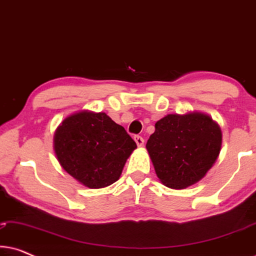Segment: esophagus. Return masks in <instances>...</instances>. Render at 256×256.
Returning a JSON list of instances; mask_svg holds the SVG:
<instances>
[{
    "mask_svg": "<svg viewBox=\"0 0 256 256\" xmlns=\"http://www.w3.org/2000/svg\"><path fill=\"white\" fill-rule=\"evenodd\" d=\"M134 140H135L136 144H138V146H143V143H144V140H143L142 136H140V135H135V136H134Z\"/></svg>",
    "mask_w": 256,
    "mask_h": 256,
    "instance_id": "34e87169",
    "label": "esophagus"
}]
</instances>
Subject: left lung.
I'll use <instances>...</instances> for the list:
<instances>
[{"label":"left lung","instance_id":"8db88e82","mask_svg":"<svg viewBox=\"0 0 256 256\" xmlns=\"http://www.w3.org/2000/svg\"><path fill=\"white\" fill-rule=\"evenodd\" d=\"M222 130L208 115L169 114L155 124L146 142L157 177L171 188H185L202 180L218 158Z\"/></svg>","mask_w":256,"mask_h":256}]
</instances>
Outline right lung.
I'll use <instances>...</instances> for the list:
<instances>
[{"label":"right lung","mask_w":256,"mask_h":256,"mask_svg":"<svg viewBox=\"0 0 256 256\" xmlns=\"http://www.w3.org/2000/svg\"><path fill=\"white\" fill-rule=\"evenodd\" d=\"M54 152L66 172L90 188H106L121 176L136 143L106 113L70 115L54 132Z\"/></svg>","instance_id":"right-lung-1"}]
</instances>
